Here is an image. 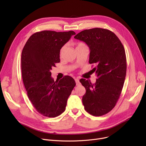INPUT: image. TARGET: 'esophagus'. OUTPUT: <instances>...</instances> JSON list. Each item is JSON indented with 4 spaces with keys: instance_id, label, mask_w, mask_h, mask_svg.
<instances>
[{
    "instance_id": "esophagus-1",
    "label": "esophagus",
    "mask_w": 146,
    "mask_h": 146,
    "mask_svg": "<svg viewBox=\"0 0 146 146\" xmlns=\"http://www.w3.org/2000/svg\"><path fill=\"white\" fill-rule=\"evenodd\" d=\"M75 82L76 83V85H80V82H79V80L78 79H75Z\"/></svg>"
}]
</instances>
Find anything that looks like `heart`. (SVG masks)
Segmentation results:
<instances>
[{"label":"heart","instance_id":"heart-1","mask_svg":"<svg viewBox=\"0 0 146 146\" xmlns=\"http://www.w3.org/2000/svg\"><path fill=\"white\" fill-rule=\"evenodd\" d=\"M83 45H85V44H83V43H82V42H79V43H78L77 45H76V47H82V46H83ZM64 48H65V46H63V47H62V48H61V50H60V54H61V53L63 52V51H64Z\"/></svg>","mask_w":146,"mask_h":146}]
</instances>
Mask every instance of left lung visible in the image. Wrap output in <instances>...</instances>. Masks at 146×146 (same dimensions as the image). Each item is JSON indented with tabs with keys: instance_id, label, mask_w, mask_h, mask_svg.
I'll return each mask as SVG.
<instances>
[{
	"instance_id": "left-lung-1",
	"label": "left lung",
	"mask_w": 146,
	"mask_h": 146,
	"mask_svg": "<svg viewBox=\"0 0 146 146\" xmlns=\"http://www.w3.org/2000/svg\"><path fill=\"white\" fill-rule=\"evenodd\" d=\"M90 48L89 63L96 75L95 83L82 79L86 89L82 102L85 110L94 116H102L115 106L124 86L127 71L125 49L118 36L111 31L95 28L86 29L74 36Z\"/></svg>"
}]
</instances>
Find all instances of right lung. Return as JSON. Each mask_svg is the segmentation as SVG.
Returning a JSON list of instances; mask_svg holds the SVG:
<instances>
[{
  "label": "right lung",
  "instance_id": "obj_1",
  "mask_svg": "<svg viewBox=\"0 0 146 146\" xmlns=\"http://www.w3.org/2000/svg\"><path fill=\"white\" fill-rule=\"evenodd\" d=\"M75 34L73 31L37 32L29 38L22 50L23 82L29 101L43 116L54 118L62 113L76 86L69 76L54 82L50 72L60 63V49Z\"/></svg>",
  "mask_w": 146,
  "mask_h": 146
}]
</instances>
